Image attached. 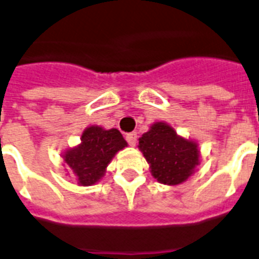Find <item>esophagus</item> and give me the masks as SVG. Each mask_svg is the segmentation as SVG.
<instances>
[{
    "mask_svg": "<svg viewBox=\"0 0 259 259\" xmlns=\"http://www.w3.org/2000/svg\"><path fill=\"white\" fill-rule=\"evenodd\" d=\"M125 140H127V143L131 145V147H135V145H136V143H138V135L135 134V132L127 134V136H125Z\"/></svg>",
    "mask_w": 259,
    "mask_h": 259,
    "instance_id": "1",
    "label": "esophagus"
}]
</instances>
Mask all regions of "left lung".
Instances as JSON below:
<instances>
[{"instance_id":"1","label":"left lung","mask_w":259,"mask_h":259,"mask_svg":"<svg viewBox=\"0 0 259 259\" xmlns=\"http://www.w3.org/2000/svg\"><path fill=\"white\" fill-rule=\"evenodd\" d=\"M139 149L160 183L176 186L194 174L200 161L198 143L182 138L165 121H156L139 139Z\"/></svg>"}]
</instances>
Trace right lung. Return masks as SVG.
I'll use <instances>...</instances> for the list:
<instances>
[{"label":"right lung","mask_w":259,"mask_h":259,"mask_svg":"<svg viewBox=\"0 0 259 259\" xmlns=\"http://www.w3.org/2000/svg\"><path fill=\"white\" fill-rule=\"evenodd\" d=\"M125 147L127 141L116 128L105 130L99 125H89L82 132L81 143L66 149L63 158L77 185L93 186L102 180L115 154Z\"/></svg>","instance_id":"right-lung-1"}]
</instances>
